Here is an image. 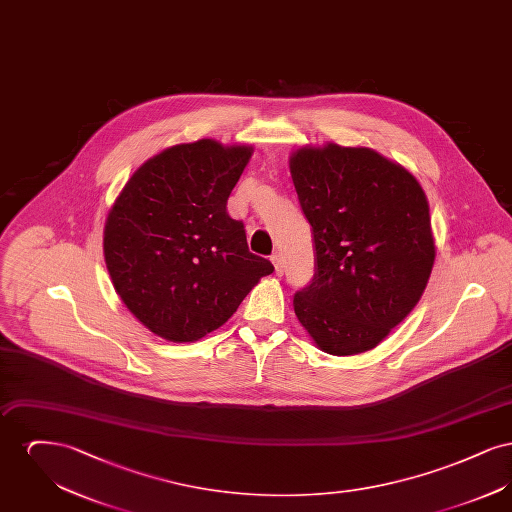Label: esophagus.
Masks as SVG:
<instances>
[{
    "instance_id": "esophagus-1",
    "label": "esophagus",
    "mask_w": 512,
    "mask_h": 512,
    "mask_svg": "<svg viewBox=\"0 0 512 512\" xmlns=\"http://www.w3.org/2000/svg\"><path fill=\"white\" fill-rule=\"evenodd\" d=\"M270 261H272V265H274V272H276L278 276H282V274H284V261H282V255H280V253H274V255L270 257Z\"/></svg>"
}]
</instances>
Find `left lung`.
<instances>
[{
  "label": "left lung",
  "mask_w": 512,
  "mask_h": 512,
  "mask_svg": "<svg viewBox=\"0 0 512 512\" xmlns=\"http://www.w3.org/2000/svg\"><path fill=\"white\" fill-rule=\"evenodd\" d=\"M290 171L315 245V276L293 295V311L324 353H365L428 284L436 245L426 195L368 147H301Z\"/></svg>",
  "instance_id": "8db88e82"
}]
</instances>
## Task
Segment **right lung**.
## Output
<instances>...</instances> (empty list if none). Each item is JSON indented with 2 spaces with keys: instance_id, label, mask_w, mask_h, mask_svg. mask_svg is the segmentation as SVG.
I'll list each match as a JSON object with an SVG mask.
<instances>
[{
  "instance_id": "obj_1",
  "label": "right lung",
  "mask_w": 512,
  "mask_h": 512,
  "mask_svg": "<svg viewBox=\"0 0 512 512\" xmlns=\"http://www.w3.org/2000/svg\"><path fill=\"white\" fill-rule=\"evenodd\" d=\"M251 153L215 140L169 147L132 174L109 211L105 265L153 334L174 343L207 336L274 270L226 211Z\"/></svg>"
}]
</instances>
